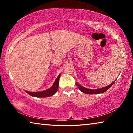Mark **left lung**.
I'll return each mask as SVG.
<instances>
[{"mask_svg":"<svg viewBox=\"0 0 133 133\" xmlns=\"http://www.w3.org/2000/svg\"><path fill=\"white\" fill-rule=\"evenodd\" d=\"M115 81L112 82L111 84H110V85H107V86H106V87H103V88L98 89H94V90L85 88V87L82 86V85H81L79 84H78L77 82H76V85L78 87V88L81 91H82L83 93H85V94H95L103 93H104V92H105V91H107L108 89H110V87H111V85H112V84H114V82H115Z\"/></svg>","mask_w":133,"mask_h":133,"instance_id":"left-lung-1","label":"left lung"}]
</instances>
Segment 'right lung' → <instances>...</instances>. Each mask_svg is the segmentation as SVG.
<instances>
[{"label": "right lung", "mask_w": 133, "mask_h": 133, "mask_svg": "<svg viewBox=\"0 0 133 133\" xmlns=\"http://www.w3.org/2000/svg\"><path fill=\"white\" fill-rule=\"evenodd\" d=\"M60 77V74L58 76V77L56 78L55 83H53L52 86L50 89L43 91L39 92H30L25 91L27 93L29 94L33 97H48L51 96L55 94L56 91H57L58 87V82H59V79Z\"/></svg>", "instance_id": "1"}]
</instances>
